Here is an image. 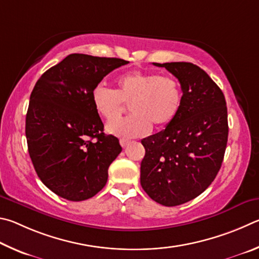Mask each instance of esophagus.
Segmentation results:
<instances>
[{
	"label": "esophagus",
	"instance_id": "1",
	"mask_svg": "<svg viewBox=\"0 0 259 259\" xmlns=\"http://www.w3.org/2000/svg\"><path fill=\"white\" fill-rule=\"evenodd\" d=\"M119 143H120V146H121L122 148H125V147L127 146V144L130 143V141H128V140H125V139H120V140H119Z\"/></svg>",
	"mask_w": 259,
	"mask_h": 259
}]
</instances>
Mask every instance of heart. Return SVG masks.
Listing matches in <instances>:
<instances>
[{
    "label": "heart",
    "mask_w": 259,
    "mask_h": 259,
    "mask_svg": "<svg viewBox=\"0 0 259 259\" xmlns=\"http://www.w3.org/2000/svg\"><path fill=\"white\" fill-rule=\"evenodd\" d=\"M92 102L108 121L128 104L133 115L110 122L107 131L117 137L138 138L150 132L151 125L162 128L175 119L182 104V89L173 77L134 70L118 77L116 90L98 85L92 92Z\"/></svg>",
    "instance_id": "b5f03b06"
}]
</instances>
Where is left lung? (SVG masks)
<instances>
[{"label": "left lung", "instance_id": "left-lung-1", "mask_svg": "<svg viewBox=\"0 0 259 259\" xmlns=\"http://www.w3.org/2000/svg\"><path fill=\"white\" fill-rule=\"evenodd\" d=\"M179 79L182 104L161 132L143 139L141 185L152 200L173 207L197 198L215 180L223 162L229 125L222 90L191 62L156 63Z\"/></svg>", "mask_w": 259, "mask_h": 259}]
</instances>
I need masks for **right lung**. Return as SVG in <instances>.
Here are the masks:
<instances>
[{"instance_id":"obj_1","label":"right lung","mask_w":259,"mask_h":259,"mask_svg":"<svg viewBox=\"0 0 259 259\" xmlns=\"http://www.w3.org/2000/svg\"><path fill=\"white\" fill-rule=\"evenodd\" d=\"M127 63L72 53L36 81L26 115L27 146L38 178L59 197L83 201L106 185L121 147L103 133L92 92L104 76Z\"/></svg>"}]
</instances>
